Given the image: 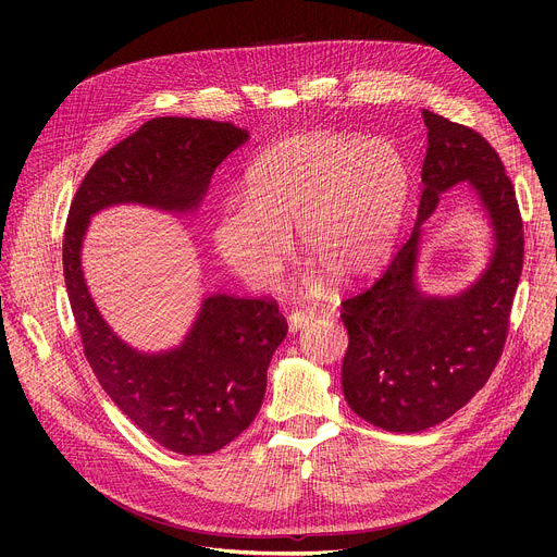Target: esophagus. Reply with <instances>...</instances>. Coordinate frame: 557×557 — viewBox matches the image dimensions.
I'll return each mask as SVG.
<instances>
[{
	"instance_id": "1",
	"label": "esophagus",
	"mask_w": 557,
	"mask_h": 557,
	"mask_svg": "<svg viewBox=\"0 0 557 557\" xmlns=\"http://www.w3.org/2000/svg\"><path fill=\"white\" fill-rule=\"evenodd\" d=\"M310 322H312V314H310V312L295 310V312H290V314H288V326H290V331H293V333H297V331L306 329Z\"/></svg>"
}]
</instances>
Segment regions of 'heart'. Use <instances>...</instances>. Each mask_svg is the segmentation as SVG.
Returning a JSON list of instances; mask_svg holds the SVG:
<instances>
[{
    "label": "heart",
    "instance_id": "obj_1",
    "mask_svg": "<svg viewBox=\"0 0 557 557\" xmlns=\"http://www.w3.org/2000/svg\"><path fill=\"white\" fill-rule=\"evenodd\" d=\"M410 198V168L394 143L317 132L267 149L247 172L245 202L211 228L222 262L269 288L299 233L306 258L335 284L370 277L389 256Z\"/></svg>",
    "mask_w": 557,
    "mask_h": 557
}]
</instances>
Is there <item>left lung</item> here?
I'll return each instance as SVG.
<instances>
[{"label":"left lung","mask_w":557,"mask_h":557,"mask_svg":"<svg viewBox=\"0 0 557 557\" xmlns=\"http://www.w3.org/2000/svg\"><path fill=\"white\" fill-rule=\"evenodd\" d=\"M428 153L412 235L383 275L342 301L348 350L342 385L348 406L368 423L412 434L449 419L492 376L509 331L524 260L516 189L498 151L467 125L423 110ZM467 180L480 191L497 237L482 280L454 298L418 290L413 267L420 224L437 196Z\"/></svg>","instance_id":"1"}]
</instances>
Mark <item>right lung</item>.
<instances>
[{"label": "right lung", "mask_w": 557, "mask_h": 557, "mask_svg": "<svg viewBox=\"0 0 557 557\" xmlns=\"http://www.w3.org/2000/svg\"><path fill=\"white\" fill-rule=\"evenodd\" d=\"M249 132L211 119L158 116L90 168L70 205L63 277L86 359L119 410L176 454H211L240 436L264 401L267 368L288 333L275 299L209 295L185 342L161 355L123 344L103 322L82 271L90 218L136 202L194 211L215 168Z\"/></svg>", "instance_id": "right-lung-1"}]
</instances>
